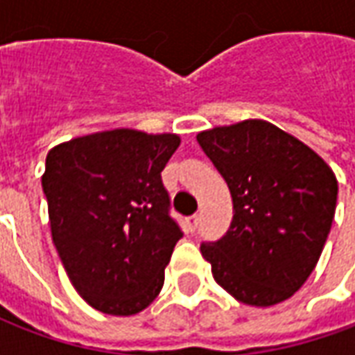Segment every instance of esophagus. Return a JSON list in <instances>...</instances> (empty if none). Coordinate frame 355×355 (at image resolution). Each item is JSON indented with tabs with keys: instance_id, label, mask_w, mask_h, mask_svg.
<instances>
[{
	"instance_id": "1",
	"label": "esophagus",
	"mask_w": 355,
	"mask_h": 355,
	"mask_svg": "<svg viewBox=\"0 0 355 355\" xmlns=\"http://www.w3.org/2000/svg\"><path fill=\"white\" fill-rule=\"evenodd\" d=\"M198 224H200V215L188 216V230L193 232L196 228H198Z\"/></svg>"
}]
</instances>
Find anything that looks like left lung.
<instances>
[{
    "instance_id": "left-lung-1",
    "label": "left lung",
    "mask_w": 355,
    "mask_h": 355,
    "mask_svg": "<svg viewBox=\"0 0 355 355\" xmlns=\"http://www.w3.org/2000/svg\"><path fill=\"white\" fill-rule=\"evenodd\" d=\"M230 188L234 218L201 243L215 282L239 302L274 306L297 293L320 261L335 218V173L279 127L247 119L198 135Z\"/></svg>"
}]
</instances>
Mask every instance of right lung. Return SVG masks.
Returning a JSON list of instances; mask_svg holds the SVG:
<instances>
[{
	"mask_svg": "<svg viewBox=\"0 0 355 355\" xmlns=\"http://www.w3.org/2000/svg\"><path fill=\"white\" fill-rule=\"evenodd\" d=\"M177 135L114 129L51 150L42 177L58 257L83 300L110 315L142 312L182 238L162 171Z\"/></svg>",
	"mask_w": 355,
	"mask_h": 355,
	"instance_id": "add662e5",
	"label": "right lung"
}]
</instances>
